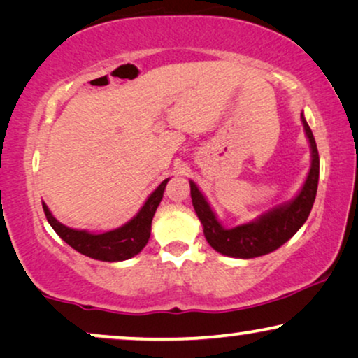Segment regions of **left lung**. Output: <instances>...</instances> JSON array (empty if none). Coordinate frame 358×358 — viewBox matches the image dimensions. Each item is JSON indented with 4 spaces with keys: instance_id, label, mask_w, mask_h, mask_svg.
<instances>
[{
    "instance_id": "left-lung-1",
    "label": "left lung",
    "mask_w": 358,
    "mask_h": 358,
    "mask_svg": "<svg viewBox=\"0 0 358 358\" xmlns=\"http://www.w3.org/2000/svg\"><path fill=\"white\" fill-rule=\"evenodd\" d=\"M301 122L311 146V168L305 184L292 202L278 205L271 212L259 217L256 222L239 224L229 229L223 228L215 217L213 210L210 208L207 199L203 197L194 180H190V197H192L195 213L200 223L203 224L205 238L215 251L239 259L264 256L287 243L310 217L316 199L317 179H320V155H317L315 136L303 114Z\"/></svg>"
}]
</instances>
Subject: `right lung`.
<instances>
[{"instance_id": "obj_1", "label": "right lung", "mask_w": 358, "mask_h": 358, "mask_svg": "<svg viewBox=\"0 0 358 358\" xmlns=\"http://www.w3.org/2000/svg\"><path fill=\"white\" fill-rule=\"evenodd\" d=\"M169 179H164L153 194L146 199V202L138 213L125 223L124 227L106 231L101 234H94L83 229H73L62 224L57 218H53L50 210L42 202L43 212L50 223V227L55 229V233L63 241L75 249V251L85 254L87 257L97 259V261L115 262L125 261L138 254L141 249L148 243L151 234V222H153L155 212L163 199V192Z\"/></svg>"}]
</instances>
